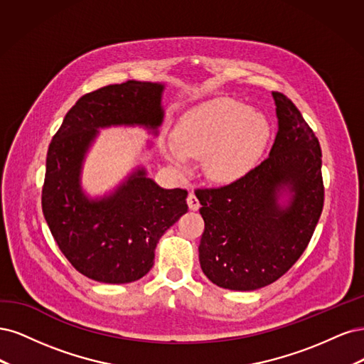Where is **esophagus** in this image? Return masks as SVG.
I'll return each instance as SVG.
<instances>
[{
  "mask_svg": "<svg viewBox=\"0 0 364 364\" xmlns=\"http://www.w3.org/2000/svg\"><path fill=\"white\" fill-rule=\"evenodd\" d=\"M187 205H189L191 210H198L199 207H201V204H199V199L196 198V195L193 192H191L189 196H187Z\"/></svg>",
  "mask_w": 364,
  "mask_h": 364,
  "instance_id": "1",
  "label": "esophagus"
}]
</instances>
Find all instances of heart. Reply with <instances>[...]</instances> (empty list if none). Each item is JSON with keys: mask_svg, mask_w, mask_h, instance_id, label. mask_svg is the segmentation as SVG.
<instances>
[{"mask_svg": "<svg viewBox=\"0 0 364 364\" xmlns=\"http://www.w3.org/2000/svg\"><path fill=\"white\" fill-rule=\"evenodd\" d=\"M266 116L231 98H213L183 114L173 139L161 144L166 159L186 171L191 156H204L210 178L231 183L259 163L269 140Z\"/></svg>", "mask_w": 364, "mask_h": 364, "instance_id": "heart-1", "label": "heart"}]
</instances>
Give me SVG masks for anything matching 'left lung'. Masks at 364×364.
Wrapping results in <instances>:
<instances>
[{
    "label": "left lung",
    "instance_id": "8db88e82",
    "mask_svg": "<svg viewBox=\"0 0 364 364\" xmlns=\"http://www.w3.org/2000/svg\"><path fill=\"white\" fill-rule=\"evenodd\" d=\"M278 132L269 157L242 178L198 189L204 232L199 263L219 287L255 290L306 251L323 208L318 137L286 95L272 92Z\"/></svg>",
    "mask_w": 364,
    "mask_h": 364
}]
</instances>
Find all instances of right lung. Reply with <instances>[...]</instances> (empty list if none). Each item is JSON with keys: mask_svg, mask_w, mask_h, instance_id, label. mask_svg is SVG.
Segmentation results:
<instances>
[{"mask_svg": "<svg viewBox=\"0 0 364 364\" xmlns=\"http://www.w3.org/2000/svg\"><path fill=\"white\" fill-rule=\"evenodd\" d=\"M165 85L130 80L81 97L54 134L42 187V212L58 248L80 274L107 284L140 279L160 237L187 212V191L163 189L137 168L101 198L81 187L86 152L100 128L144 127L157 136Z\"/></svg>", "mask_w": 364, "mask_h": 364, "instance_id": "add662e5", "label": "right lung"}]
</instances>
